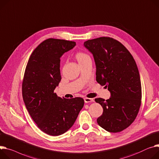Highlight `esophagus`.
<instances>
[{"label":"esophagus","instance_id":"esophagus-1","mask_svg":"<svg viewBox=\"0 0 159 159\" xmlns=\"http://www.w3.org/2000/svg\"><path fill=\"white\" fill-rule=\"evenodd\" d=\"M84 102H85V103L92 102H93V101H94L93 99H92V98H88V97H85V98H84Z\"/></svg>","mask_w":159,"mask_h":159}]
</instances>
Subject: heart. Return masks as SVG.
<instances>
[{
	"label": "heart",
	"mask_w": 159,
	"mask_h": 159,
	"mask_svg": "<svg viewBox=\"0 0 159 159\" xmlns=\"http://www.w3.org/2000/svg\"><path fill=\"white\" fill-rule=\"evenodd\" d=\"M87 58H89V57L87 54L83 53H78L76 55V58L78 61V62H81V61H83L84 60L87 59Z\"/></svg>",
	"instance_id": "heart-1"
}]
</instances>
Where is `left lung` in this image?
Masks as SVG:
<instances>
[{"label":"left lung","mask_w":159,"mask_h":159,"mask_svg":"<svg viewBox=\"0 0 159 159\" xmlns=\"http://www.w3.org/2000/svg\"><path fill=\"white\" fill-rule=\"evenodd\" d=\"M83 45L93 55L96 81L111 93L106 101L95 99L103 108L97 124L108 132L122 131L135 120L141 102L140 76L135 60L123 44L113 38L88 40Z\"/></svg>","instance_id":"left-lung-1"}]
</instances>
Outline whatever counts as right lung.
<instances>
[{
  "mask_svg": "<svg viewBox=\"0 0 159 159\" xmlns=\"http://www.w3.org/2000/svg\"><path fill=\"white\" fill-rule=\"evenodd\" d=\"M75 46V41L48 39L34 50L26 67L23 101L38 127L48 135L67 132L84 106L81 97L62 99L54 93L61 80L60 58Z\"/></svg>",
  "mask_w": 159,
  "mask_h": 159,
  "instance_id": "right-lung-1",
  "label": "right lung"
}]
</instances>
